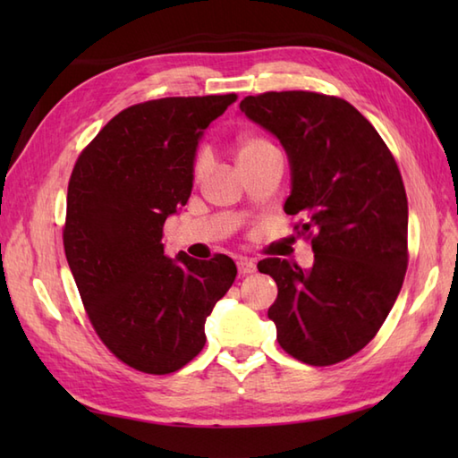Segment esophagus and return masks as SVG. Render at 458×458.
<instances>
[{
	"instance_id": "34e87169",
	"label": "esophagus",
	"mask_w": 458,
	"mask_h": 458,
	"mask_svg": "<svg viewBox=\"0 0 458 458\" xmlns=\"http://www.w3.org/2000/svg\"><path fill=\"white\" fill-rule=\"evenodd\" d=\"M236 266H238L240 276H250V274H254V271H256V261L250 259V258H240L236 261Z\"/></svg>"
}]
</instances>
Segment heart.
<instances>
[{
    "label": "heart",
    "mask_w": 458,
    "mask_h": 458,
    "mask_svg": "<svg viewBox=\"0 0 458 458\" xmlns=\"http://www.w3.org/2000/svg\"><path fill=\"white\" fill-rule=\"evenodd\" d=\"M276 151H277L276 145L271 143L267 138H264V135H258V133L242 135V138L238 140V145H236L238 161L242 167H244V165L254 163L261 157H266V155H269V153H276ZM207 171H208V157L204 153H199L192 163V177L199 181L204 177V174H207Z\"/></svg>",
    "instance_id": "heart-1"
}]
</instances>
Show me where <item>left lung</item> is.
<instances>
[{
	"instance_id": "8db88e82",
	"label": "left lung",
	"mask_w": 458,
	"mask_h": 458,
	"mask_svg": "<svg viewBox=\"0 0 458 458\" xmlns=\"http://www.w3.org/2000/svg\"><path fill=\"white\" fill-rule=\"evenodd\" d=\"M240 110L271 131L291 165L285 212L315 264H258L277 284L267 317L289 356L330 366L360 352L395 303L407 269V197L392 151L352 104L307 90L246 96Z\"/></svg>"
}]
</instances>
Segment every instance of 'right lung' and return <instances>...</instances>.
Returning a JSON list of instances; mask_svg holds the SVG:
<instances>
[{
	"label": "right lung",
	"mask_w": 458,
	"mask_h": 458,
	"mask_svg": "<svg viewBox=\"0 0 458 458\" xmlns=\"http://www.w3.org/2000/svg\"><path fill=\"white\" fill-rule=\"evenodd\" d=\"M236 94L130 106L86 145L68 181L63 244L90 323L110 352L145 374H171L207 343L204 323L236 264L165 256L163 224L187 204L202 131Z\"/></svg>",
	"instance_id": "obj_1"
}]
</instances>
